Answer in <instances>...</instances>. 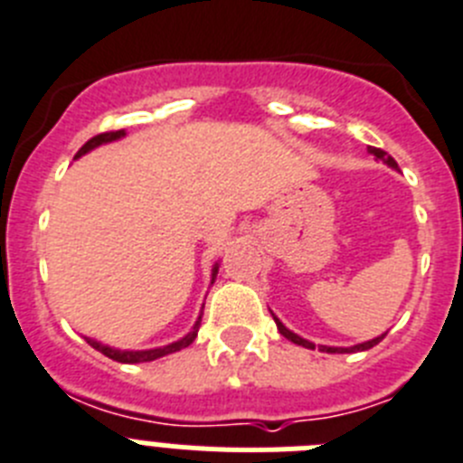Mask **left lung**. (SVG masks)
<instances>
[{"label":"left lung","mask_w":463,"mask_h":463,"mask_svg":"<svg viewBox=\"0 0 463 463\" xmlns=\"http://www.w3.org/2000/svg\"><path fill=\"white\" fill-rule=\"evenodd\" d=\"M368 151H371V154L375 156L377 160H382V163H384V165H389L392 170H399V165H396V160H393L392 156L387 154V151H382V148H375V146H368ZM270 315H272V312H270ZM272 319H275V324H277V331H279L281 335L287 337V340H291L293 345H300V347H305V349H315V343H309V340H305V337H300L298 333L288 331V328L284 326V324H281V321L277 319L275 315H272ZM384 335H387V333H382V335L373 337V340H365V343L352 345V347H328V345H319V352H326V354H354V352H365V349L375 347V345L380 343V340H382V337H384Z\"/></svg>","instance_id":"left-lung-1"}]
</instances>
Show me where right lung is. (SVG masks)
<instances>
[{"instance_id": "obj_1", "label": "right lung", "mask_w": 463, "mask_h": 463, "mask_svg": "<svg viewBox=\"0 0 463 463\" xmlns=\"http://www.w3.org/2000/svg\"><path fill=\"white\" fill-rule=\"evenodd\" d=\"M123 137H126V130L102 132V135L88 139V142L83 144L81 148H79V154H76L74 158H81V156L90 154L92 148L102 146V144L116 142V139H123ZM216 275H219V263H214V268H212V281H209V284H214ZM200 319H203V312H200L198 321L193 324V328L186 333V335L179 337V340H175V343H170V345H163V347H154V349H118V347H109V345L99 343V340H92V337H86V343L90 345V347L98 349V352H102L104 356H109V359L118 361V364H144V361H156V359H160V356H167V354H175V352H179V349H184V347H188V345H193V340L198 337Z\"/></svg>"}]
</instances>
